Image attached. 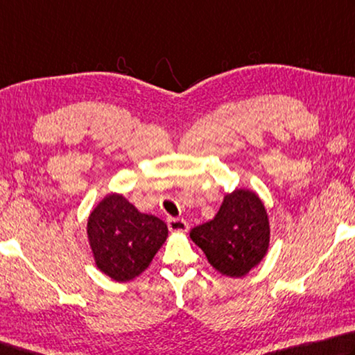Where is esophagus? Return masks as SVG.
<instances>
[{
  "mask_svg": "<svg viewBox=\"0 0 355 355\" xmlns=\"http://www.w3.org/2000/svg\"><path fill=\"white\" fill-rule=\"evenodd\" d=\"M167 228L173 231V233H186V231L189 230V225L186 223V220H183V218L169 217L167 218Z\"/></svg>",
  "mask_w": 355,
  "mask_h": 355,
  "instance_id": "esophagus-1",
  "label": "esophagus"
}]
</instances>
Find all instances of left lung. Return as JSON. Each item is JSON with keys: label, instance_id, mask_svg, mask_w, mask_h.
<instances>
[{"label": "left lung", "instance_id": "left-lung-1", "mask_svg": "<svg viewBox=\"0 0 355 355\" xmlns=\"http://www.w3.org/2000/svg\"><path fill=\"white\" fill-rule=\"evenodd\" d=\"M218 273L242 278L267 254L270 223L262 200L250 189H236L223 198L212 220L191 230Z\"/></svg>", "mask_w": 355, "mask_h": 355}]
</instances>
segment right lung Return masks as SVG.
<instances>
[{"label": "right lung", "mask_w": 355, "mask_h": 355, "mask_svg": "<svg viewBox=\"0 0 355 355\" xmlns=\"http://www.w3.org/2000/svg\"><path fill=\"white\" fill-rule=\"evenodd\" d=\"M87 234L94 262L118 282L137 278L167 239L161 218L143 214L121 194H108L92 211Z\"/></svg>", "instance_id": "1"}]
</instances>
